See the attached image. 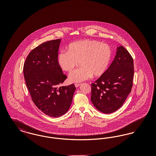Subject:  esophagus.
Segmentation results:
<instances>
[{
    "label": "esophagus",
    "mask_w": 156,
    "mask_h": 156,
    "mask_svg": "<svg viewBox=\"0 0 156 156\" xmlns=\"http://www.w3.org/2000/svg\"><path fill=\"white\" fill-rule=\"evenodd\" d=\"M80 85H81V84H80V83H75V87H76V88L79 87Z\"/></svg>",
    "instance_id": "esophagus-1"
}]
</instances>
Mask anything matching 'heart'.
Segmentation results:
<instances>
[{"label": "heart", "mask_w": 156, "mask_h": 156, "mask_svg": "<svg viewBox=\"0 0 156 156\" xmlns=\"http://www.w3.org/2000/svg\"><path fill=\"white\" fill-rule=\"evenodd\" d=\"M67 51H60L57 61L64 71L71 73L78 62L81 67L71 73L69 81L78 83L94 76L104 74L108 67L112 57L110 47L97 40H83L70 43Z\"/></svg>", "instance_id": "obj_1"}]
</instances>
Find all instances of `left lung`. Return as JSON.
<instances>
[{
	"label": "left lung",
	"mask_w": 156,
	"mask_h": 156,
	"mask_svg": "<svg viewBox=\"0 0 156 156\" xmlns=\"http://www.w3.org/2000/svg\"><path fill=\"white\" fill-rule=\"evenodd\" d=\"M133 59L122 45L118 46L109 68L91 84L90 100L99 111L109 114L124 104L133 85Z\"/></svg>",
	"instance_id": "obj_1"
}]
</instances>
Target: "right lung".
<instances>
[{"mask_svg":"<svg viewBox=\"0 0 156 156\" xmlns=\"http://www.w3.org/2000/svg\"><path fill=\"white\" fill-rule=\"evenodd\" d=\"M61 38L43 43L29 54L23 67L27 88L33 102L45 115L59 117L68 111L76 88L59 87L67 79L58 64Z\"/></svg>","mask_w":156,"mask_h":156,"instance_id":"1","label":"right lung"}]
</instances>
